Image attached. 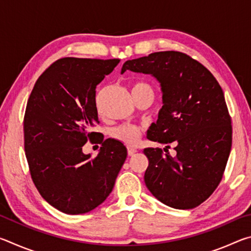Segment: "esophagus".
Here are the masks:
<instances>
[{
  "instance_id": "obj_1",
  "label": "esophagus",
  "mask_w": 251,
  "mask_h": 251,
  "mask_svg": "<svg viewBox=\"0 0 251 251\" xmlns=\"http://www.w3.org/2000/svg\"><path fill=\"white\" fill-rule=\"evenodd\" d=\"M127 152H128L129 156H134L137 152V150L134 147H127Z\"/></svg>"
}]
</instances>
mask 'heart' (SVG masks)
Listing matches in <instances>:
<instances>
[{
	"label": "heart",
	"instance_id": "1",
	"mask_svg": "<svg viewBox=\"0 0 251 251\" xmlns=\"http://www.w3.org/2000/svg\"><path fill=\"white\" fill-rule=\"evenodd\" d=\"M133 94L139 92H152V88L150 84L144 82H137L131 87ZM110 135L117 141H121L127 145H134L138 142V139L142 136V129L138 126L131 124H123L113 128L110 131Z\"/></svg>",
	"mask_w": 251,
	"mask_h": 251
}]
</instances>
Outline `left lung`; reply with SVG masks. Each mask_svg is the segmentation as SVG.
<instances>
[{
	"label": "left lung",
	"instance_id": "8db88e82",
	"mask_svg": "<svg viewBox=\"0 0 251 251\" xmlns=\"http://www.w3.org/2000/svg\"><path fill=\"white\" fill-rule=\"evenodd\" d=\"M126 71L151 74L163 92V107L147 138L169 145L145 148V184L165 205L192 209L215 192L222 181L231 150L232 127L224 92L201 63L176 50L151 53L124 63ZM168 148L171 146H167Z\"/></svg>",
	"mask_w": 251,
	"mask_h": 251
}]
</instances>
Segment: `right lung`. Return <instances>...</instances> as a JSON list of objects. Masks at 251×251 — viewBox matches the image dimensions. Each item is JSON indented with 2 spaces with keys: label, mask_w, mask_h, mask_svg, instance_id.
I'll use <instances>...</instances> for the list:
<instances>
[{
  "label": "right lung",
  "mask_w": 251,
  "mask_h": 251,
  "mask_svg": "<svg viewBox=\"0 0 251 251\" xmlns=\"http://www.w3.org/2000/svg\"><path fill=\"white\" fill-rule=\"evenodd\" d=\"M118 58L64 57L37 78L24 115V151L34 185L50 205L69 215L85 214L112 193L127 157L124 144L92 131L99 124L96 86ZM101 143L85 155L86 141Z\"/></svg>",
  "instance_id": "1"
}]
</instances>
